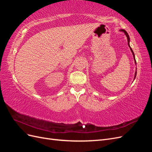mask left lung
<instances>
[{
	"label": "left lung",
	"instance_id": "obj_1",
	"mask_svg": "<svg viewBox=\"0 0 152 152\" xmlns=\"http://www.w3.org/2000/svg\"><path fill=\"white\" fill-rule=\"evenodd\" d=\"M121 31H123V32H124V34H126V37H127V42H128V45H129V47L130 48V49H131V52H132V54H133V57H134V61H135V63L136 64V59H135V56H134V52H133V50H132V49H131V48L130 47V45H129V40H130V39H129V35H128V34L127 33V31L125 30H121ZM136 73H135V75H134V79H135V78H136Z\"/></svg>",
	"mask_w": 152,
	"mask_h": 152
}]
</instances>
